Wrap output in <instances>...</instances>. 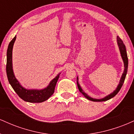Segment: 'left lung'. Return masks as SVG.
I'll return each mask as SVG.
<instances>
[{
  "label": "left lung",
  "mask_w": 134,
  "mask_h": 134,
  "mask_svg": "<svg viewBox=\"0 0 134 134\" xmlns=\"http://www.w3.org/2000/svg\"><path fill=\"white\" fill-rule=\"evenodd\" d=\"M117 43L118 44V47H119V49L120 51V53H121V56L122 57L123 60H124V67H125V69H124V73H123L122 76H121V77L120 79V81L119 84H118V87H116V90L114 91L113 93H112L110 94H109L108 96L104 97V98H102V99H94V98H92L90 97L89 96H87V94H86L83 91V90L81 89V86L78 83V77H77V87L78 89H79V91L81 92V93L82 94L83 96L85 97L86 98H87V99L93 101H105L108 100V99H111V98L114 97L115 95L117 94L119 91L120 90L121 86H122L123 84H124V81H125V77L126 75H127V69H128V57H127V51H126V48H125V45L124 44L123 41L120 39V38H119L118 36H117Z\"/></svg>",
  "instance_id": "left-lung-1"
}]
</instances>
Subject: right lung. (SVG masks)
Returning a JSON list of instances; mask_svg holds the SVG:
<instances>
[{
    "mask_svg": "<svg viewBox=\"0 0 134 134\" xmlns=\"http://www.w3.org/2000/svg\"><path fill=\"white\" fill-rule=\"evenodd\" d=\"M16 36L9 43L7 51V64H6V72L8 81L11 86L21 99L30 103H41L47 100L54 93L55 87L57 82L59 75L55 77L50 82L48 86L41 90H28L21 86L19 82L15 77L13 70L12 62V53L14 41Z\"/></svg>",
    "mask_w": 134,
    "mask_h": 134,
    "instance_id": "obj_1",
    "label": "right lung"
}]
</instances>
